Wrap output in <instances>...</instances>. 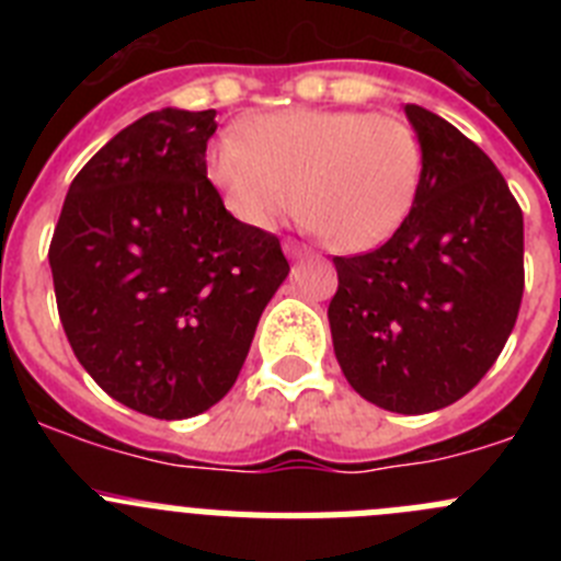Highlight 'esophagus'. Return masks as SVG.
Instances as JSON below:
<instances>
[{
	"label": "esophagus",
	"instance_id": "34e87169",
	"mask_svg": "<svg viewBox=\"0 0 561 561\" xmlns=\"http://www.w3.org/2000/svg\"><path fill=\"white\" fill-rule=\"evenodd\" d=\"M284 252L289 257H304V255H309V250H306L304 244H297V241H291V238H286L284 241Z\"/></svg>",
	"mask_w": 561,
	"mask_h": 561
}]
</instances>
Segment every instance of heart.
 Returning a JSON list of instances; mask_svg holds the SVG:
<instances>
[{"label": "heart", "instance_id": "obj_1", "mask_svg": "<svg viewBox=\"0 0 561 561\" xmlns=\"http://www.w3.org/2000/svg\"><path fill=\"white\" fill-rule=\"evenodd\" d=\"M205 168L227 213L244 227L272 230L297 196L311 232H325L334 250L365 252L408 219L424 148L396 114L291 108L252 117L244 140L219 137Z\"/></svg>", "mask_w": 561, "mask_h": 561}]
</instances>
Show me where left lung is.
I'll return each instance as SVG.
<instances>
[{
  "label": "left lung",
  "mask_w": 561,
  "mask_h": 561,
  "mask_svg": "<svg viewBox=\"0 0 561 561\" xmlns=\"http://www.w3.org/2000/svg\"><path fill=\"white\" fill-rule=\"evenodd\" d=\"M424 171L408 219L381 247L334 257L331 340L362 399L433 413L478 385L523 304V210L503 173L438 114L404 106Z\"/></svg>",
  "instance_id": "8db88e82"
}]
</instances>
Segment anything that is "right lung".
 <instances>
[{
    "label": "right lung",
    "instance_id": "obj_1",
    "mask_svg": "<svg viewBox=\"0 0 561 561\" xmlns=\"http://www.w3.org/2000/svg\"><path fill=\"white\" fill-rule=\"evenodd\" d=\"M216 108H162L78 171L49 241L64 334L87 374L151 419H191L236 385L289 261L207 180Z\"/></svg>",
    "mask_w": 561,
    "mask_h": 561
}]
</instances>
